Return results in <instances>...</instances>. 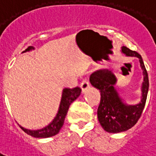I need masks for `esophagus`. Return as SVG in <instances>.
Listing matches in <instances>:
<instances>
[{
  "mask_svg": "<svg viewBox=\"0 0 156 156\" xmlns=\"http://www.w3.org/2000/svg\"><path fill=\"white\" fill-rule=\"evenodd\" d=\"M80 87H81L82 92H83V93H85V92L87 91L88 88H89L90 85H89V83H88V80H87V79H84V80L81 83Z\"/></svg>",
  "mask_w": 156,
  "mask_h": 156,
  "instance_id": "esophagus-1",
  "label": "esophagus"
}]
</instances>
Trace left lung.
Segmentation results:
<instances>
[{
  "label": "left lung",
  "mask_w": 156,
  "mask_h": 156,
  "mask_svg": "<svg viewBox=\"0 0 156 156\" xmlns=\"http://www.w3.org/2000/svg\"><path fill=\"white\" fill-rule=\"evenodd\" d=\"M121 51L127 57L139 58L140 66L143 71L140 101L138 104L129 105L121 98L115 87L117 78L111 70L107 68L99 69L94 72L89 77L92 86L98 89L101 94L98 119L103 129L108 133L124 132L137 123L144 108L149 90L148 73L140 55L126 47H122Z\"/></svg>",
  "instance_id": "1"
}]
</instances>
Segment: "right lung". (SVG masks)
Masks as SVG:
<instances>
[{"instance_id": "1", "label": "right lung", "mask_w": 156, "mask_h": 156, "mask_svg": "<svg viewBox=\"0 0 156 156\" xmlns=\"http://www.w3.org/2000/svg\"><path fill=\"white\" fill-rule=\"evenodd\" d=\"M35 48L33 47H29L27 48L25 51L22 52H27L34 50ZM81 94V88H63L62 92V98L60 101V105L58 107V110L57 115L54 119L45 126V127L39 129H27L20 125V127L25 133L35 138H49L51 136H54L58 132L60 131L61 128L64 124V119L68 111L69 106L73 102L76 100Z\"/></svg>"}]
</instances>
